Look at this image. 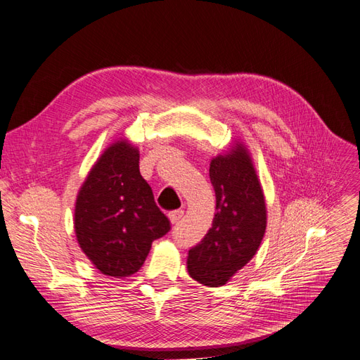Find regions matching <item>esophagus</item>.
I'll use <instances>...</instances> for the list:
<instances>
[{"label":"esophagus","mask_w":360,"mask_h":360,"mask_svg":"<svg viewBox=\"0 0 360 360\" xmlns=\"http://www.w3.org/2000/svg\"><path fill=\"white\" fill-rule=\"evenodd\" d=\"M168 217H169V222L172 224V225H176L181 217H183V210H174V212H171L169 214H168Z\"/></svg>","instance_id":"obj_1"}]
</instances>
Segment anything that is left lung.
Segmentation results:
<instances>
[{"instance_id": "left-lung-1", "label": "left lung", "mask_w": 360, "mask_h": 360, "mask_svg": "<svg viewBox=\"0 0 360 360\" xmlns=\"http://www.w3.org/2000/svg\"><path fill=\"white\" fill-rule=\"evenodd\" d=\"M216 195L213 224L189 250L188 271L202 285H225L254 258L267 226L263 188L249 150L242 141L210 162Z\"/></svg>"}]
</instances>
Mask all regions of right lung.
Instances as JSON below:
<instances>
[{
    "label": "right lung",
    "instance_id": "add662e5",
    "mask_svg": "<svg viewBox=\"0 0 360 360\" xmlns=\"http://www.w3.org/2000/svg\"><path fill=\"white\" fill-rule=\"evenodd\" d=\"M73 224L82 252L112 278L136 274L153 240L169 231L129 139L114 141L94 162L78 191Z\"/></svg>",
    "mask_w": 360,
    "mask_h": 360
}]
</instances>
